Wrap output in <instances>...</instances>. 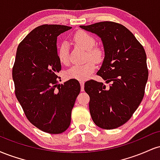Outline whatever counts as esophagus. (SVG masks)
<instances>
[{"label": "esophagus", "instance_id": "obj_1", "mask_svg": "<svg viewBox=\"0 0 160 160\" xmlns=\"http://www.w3.org/2000/svg\"><path fill=\"white\" fill-rule=\"evenodd\" d=\"M80 86H81V91L84 90V81H80Z\"/></svg>", "mask_w": 160, "mask_h": 160}]
</instances>
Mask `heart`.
<instances>
[{
    "mask_svg": "<svg viewBox=\"0 0 160 160\" xmlns=\"http://www.w3.org/2000/svg\"><path fill=\"white\" fill-rule=\"evenodd\" d=\"M75 43L82 49L87 51L86 58H90L93 61L98 62L102 59L103 54L102 51L98 47H94L95 40L89 33L80 31L74 36ZM58 58L60 62L64 65H67L69 62L68 47L66 43L60 45L58 50ZM96 65L91 60L86 62L83 65H74L65 72V76L68 79H75L78 80H83L87 79L92 73L95 71Z\"/></svg>",
    "mask_w": 160,
    "mask_h": 160,
    "instance_id": "obj_1",
    "label": "heart"
}]
</instances>
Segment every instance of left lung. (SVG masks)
<instances>
[{
    "mask_svg": "<svg viewBox=\"0 0 160 160\" xmlns=\"http://www.w3.org/2000/svg\"><path fill=\"white\" fill-rule=\"evenodd\" d=\"M80 27L102 39L104 58L97 74L110 83L106 86L93 80L85 82L92 119L104 129L118 128L131 118L144 98L148 79L146 52L121 24L106 21Z\"/></svg>",
    "mask_w": 160,
    "mask_h": 160,
    "instance_id": "1",
    "label": "left lung"
}]
</instances>
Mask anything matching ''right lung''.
<instances>
[{"instance_id":"1","label":"right lung","mask_w":160,"mask_h":160,"mask_svg":"<svg viewBox=\"0 0 160 160\" xmlns=\"http://www.w3.org/2000/svg\"><path fill=\"white\" fill-rule=\"evenodd\" d=\"M61 25L35 28L18 46L12 68L16 98L31 123L41 131L60 134L71 124V111L80 92L78 80L58 85L61 62L57 37L71 29Z\"/></svg>"}]
</instances>
